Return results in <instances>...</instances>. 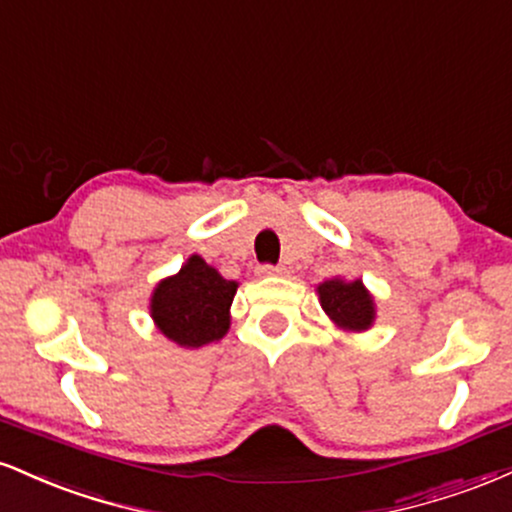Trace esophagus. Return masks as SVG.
<instances>
[{"label":"esophagus","instance_id":"1","mask_svg":"<svg viewBox=\"0 0 512 512\" xmlns=\"http://www.w3.org/2000/svg\"><path fill=\"white\" fill-rule=\"evenodd\" d=\"M258 273H261V275H282V273H285V268H282V266H270V263H263V266H258Z\"/></svg>","mask_w":512,"mask_h":512}]
</instances>
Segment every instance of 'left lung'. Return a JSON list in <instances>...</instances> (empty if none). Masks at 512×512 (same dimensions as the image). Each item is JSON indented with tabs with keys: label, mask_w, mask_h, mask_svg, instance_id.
<instances>
[{
	"label": "left lung",
	"mask_w": 512,
	"mask_h": 512,
	"mask_svg": "<svg viewBox=\"0 0 512 512\" xmlns=\"http://www.w3.org/2000/svg\"><path fill=\"white\" fill-rule=\"evenodd\" d=\"M323 311L347 330H366L374 321V299L364 290L362 280H328L318 285Z\"/></svg>",
	"instance_id": "left-lung-1"
}]
</instances>
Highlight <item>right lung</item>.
I'll return each mask as SVG.
<instances>
[{
	"label": "right lung",
	"instance_id": "1",
	"mask_svg": "<svg viewBox=\"0 0 512 512\" xmlns=\"http://www.w3.org/2000/svg\"><path fill=\"white\" fill-rule=\"evenodd\" d=\"M234 294L237 282L222 278L201 256H191L177 275L160 282L150 314L177 345L201 347L227 333Z\"/></svg>",
	"mask_w": 512,
	"mask_h": 512
}]
</instances>
